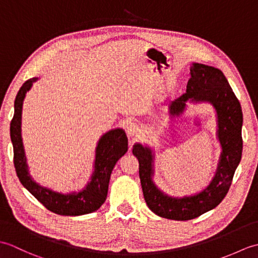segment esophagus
<instances>
[{
  "mask_svg": "<svg viewBox=\"0 0 258 258\" xmlns=\"http://www.w3.org/2000/svg\"><path fill=\"white\" fill-rule=\"evenodd\" d=\"M126 133H127V136L131 139H133L134 136L139 134V126L134 122H128L126 124Z\"/></svg>",
  "mask_w": 258,
  "mask_h": 258,
  "instance_id": "1",
  "label": "esophagus"
}]
</instances>
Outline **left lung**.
<instances>
[{"mask_svg":"<svg viewBox=\"0 0 258 258\" xmlns=\"http://www.w3.org/2000/svg\"><path fill=\"white\" fill-rule=\"evenodd\" d=\"M190 78L182 96L168 105L169 117L183 114L186 103H208L217 116L216 135L222 147L215 175L206 188L189 196L173 197L153 180L155 153L150 146L135 143L133 154L140 163V178L147 206L156 215L174 221H188L215 208L226 196L242 158L243 112L221 70L205 64L190 65Z\"/></svg>","mask_w":258,"mask_h":258,"instance_id":"obj_1","label":"left lung"}]
</instances>
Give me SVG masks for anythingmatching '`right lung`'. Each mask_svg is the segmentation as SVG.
Returning <instances> with one entry per match:
<instances>
[{
  "label": "right lung",
  "instance_id": "1",
  "mask_svg": "<svg viewBox=\"0 0 258 258\" xmlns=\"http://www.w3.org/2000/svg\"><path fill=\"white\" fill-rule=\"evenodd\" d=\"M38 79L27 80L21 86L14 102V116L10 135L13 144L14 166L22 185L48 211L64 216H80L97 211L105 202L108 183L115 164L128 150L127 136L123 128H114L101 136L95 149V160L89 183L83 189L63 194L36 183L29 172L22 140V108L26 93Z\"/></svg>",
  "mask_w": 258,
  "mask_h": 258
}]
</instances>
